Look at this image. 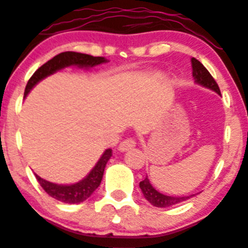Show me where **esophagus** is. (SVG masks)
<instances>
[{
  "mask_svg": "<svg viewBox=\"0 0 248 248\" xmlns=\"http://www.w3.org/2000/svg\"><path fill=\"white\" fill-rule=\"evenodd\" d=\"M135 146V141L133 139H126L119 145V151L120 152H126V151L132 150Z\"/></svg>",
  "mask_w": 248,
  "mask_h": 248,
  "instance_id": "esophagus-1",
  "label": "esophagus"
}]
</instances>
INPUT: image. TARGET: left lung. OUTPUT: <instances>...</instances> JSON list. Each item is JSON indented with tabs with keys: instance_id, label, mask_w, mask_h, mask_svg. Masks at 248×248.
<instances>
[{
	"instance_id": "8db88e82",
	"label": "left lung",
	"mask_w": 248,
	"mask_h": 248,
	"mask_svg": "<svg viewBox=\"0 0 248 248\" xmlns=\"http://www.w3.org/2000/svg\"><path fill=\"white\" fill-rule=\"evenodd\" d=\"M191 66L192 77H194L196 84L202 85V87L215 91L216 93L221 95L220 88H218L217 83L215 82V79H214L212 75L209 74V71L203 66L202 62L197 61L196 58H191ZM139 186L140 189H141L142 194H144L145 199L147 200L151 204L158 208L171 207V205L181 203L183 202V201H186L191 199L192 196H195V195H189V196H168V195L161 194V192H159L158 190H155V187H153L152 184L150 183V179H148L147 176H146L144 181L140 182Z\"/></svg>"
}]
</instances>
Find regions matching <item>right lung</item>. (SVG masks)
Masks as SVG:
<instances>
[{"mask_svg": "<svg viewBox=\"0 0 248 248\" xmlns=\"http://www.w3.org/2000/svg\"><path fill=\"white\" fill-rule=\"evenodd\" d=\"M104 57H93L90 54L78 53V52H62V53L57 54L56 57L48 61L47 62L39 67L30 78L25 89V97L31 93V90L38 84L44 78L56 74L59 70L65 69L70 66L84 67V69H90V67L97 66V65L107 62ZM111 157V150L108 148L103 152L101 158L96 163V165L91 169V171L83 179L74 184H56L52 182L46 181L41 178L40 176L35 174L39 184L46 192L53 199L61 201V202L69 203V204H76L93 195V192L100 186L101 181H102L103 172L106 169L107 163Z\"/></svg>", "mask_w": 248, "mask_h": 248, "instance_id": "add662e5", "label": "right lung"}]
</instances>
